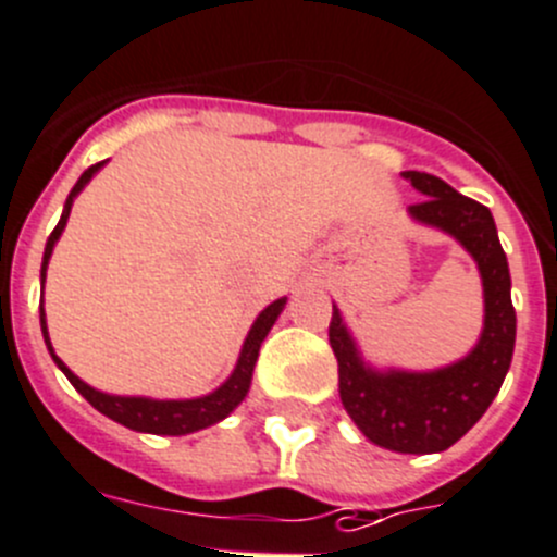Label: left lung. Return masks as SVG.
<instances>
[{
	"label": "left lung",
	"instance_id": "obj_1",
	"mask_svg": "<svg viewBox=\"0 0 557 557\" xmlns=\"http://www.w3.org/2000/svg\"><path fill=\"white\" fill-rule=\"evenodd\" d=\"M401 177L423 194L407 213L457 237L479 264L484 284V331L479 344L462 361L434 372H377L363 363L336 306L327 338L338 361V396L355 426L388 451L437 454L468 434L500 391L511 367L517 314L506 253L490 210L434 174L401 172Z\"/></svg>",
	"mask_w": 557,
	"mask_h": 557
}]
</instances>
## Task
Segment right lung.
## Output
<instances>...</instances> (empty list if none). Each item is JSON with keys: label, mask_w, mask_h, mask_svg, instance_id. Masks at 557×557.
Returning a JSON list of instances; mask_svg holds the SVG:
<instances>
[{"label": "right lung", "mask_w": 557, "mask_h": 557, "mask_svg": "<svg viewBox=\"0 0 557 557\" xmlns=\"http://www.w3.org/2000/svg\"><path fill=\"white\" fill-rule=\"evenodd\" d=\"M103 166V161L89 166L87 172L78 177V183L73 185V190L67 194V202L65 210H62V219L60 224L54 226V232L49 235V243H46V251H44V268H40V278L46 282V268H49V259L51 251H54L57 240H60L62 230L67 224V215H71V205L78 194H82L84 185L92 180V174ZM284 304L287 298H278L262 311V314L253 320L251 331H248L246 342H243L240 349V358H237V367L235 372L230 374L221 388H215L213 394L208 396H199V399H147V396H111L103 394V391H95L92 385H87L84 380H78L65 363L57 358L54 347H51V338H49V327H46V311L40 309V327H44V338H46V347H49L51 358H54L57 367L62 369L67 380H71L73 388L89 401L98 412H103L106 418L111 421L123 423V426L136 429V432H150V434H190V432H199L205 426H213V423L224 421L243 399H246L248 388H251V374H253V363L259 358V347H262L264 336L270 333L273 322L278 320L282 314Z\"/></svg>", "instance_id": "1"}]
</instances>
